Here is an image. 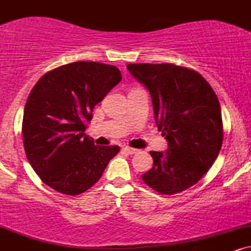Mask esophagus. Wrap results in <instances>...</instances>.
Masks as SVG:
<instances>
[{
	"mask_svg": "<svg viewBox=\"0 0 251 251\" xmlns=\"http://www.w3.org/2000/svg\"><path fill=\"white\" fill-rule=\"evenodd\" d=\"M123 151L126 152V153H127V154H134L135 152L138 151V150H135L133 148H129V146H125V148L123 149Z\"/></svg>",
	"mask_w": 251,
	"mask_h": 251,
	"instance_id": "esophagus-1",
	"label": "esophagus"
}]
</instances>
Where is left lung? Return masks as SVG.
I'll return each mask as SVG.
<instances>
[{"instance_id": "obj_1", "label": "left lung", "mask_w": 251, "mask_h": 251, "mask_svg": "<svg viewBox=\"0 0 251 251\" xmlns=\"http://www.w3.org/2000/svg\"><path fill=\"white\" fill-rule=\"evenodd\" d=\"M127 70L149 89L165 152L151 151L153 168L142 176L151 189L175 195L191 188L220 153L223 123L218 98L208 81L172 63H129Z\"/></svg>"}]
</instances>
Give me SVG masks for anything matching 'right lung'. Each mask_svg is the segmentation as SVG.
Listing matches in <instances>:
<instances>
[{
    "mask_svg": "<svg viewBox=\"0 0 251 251\" xmlns=\"http://www.w3.org/2000/svg\"><path fill=\"white\" fill-rule=\"evenodd\" d=\"M122 80L116 66L72 62L46 73L25 106L28 162L46 185L75 196L94 185L119 146L94 145L85 134L93 108Z\"/></svg>",
    "mask_w": 251,
    "mask_h": 251,
    "instance_id": "obj_1",
    "label": "right lung"
}]
</instances>
